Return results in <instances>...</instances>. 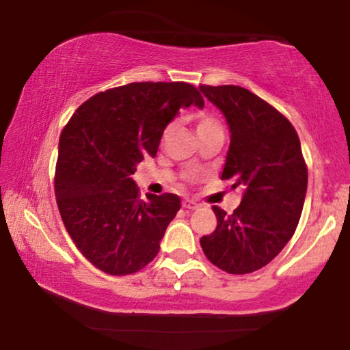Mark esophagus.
<instances>
[{
    "label": "esophagus",
    "instance_id": "esophagus-1",
    "mask_svg": "<svg viewBox=\"0 0 350 350\" xmlns=\"http://www.w3.org/2000/svg\"><path fill=\"white\" fill-rule=\"evenodd\" d=\"M182 208H184V209H198L200 204L195 203L193 200H184V201H182Z\"/></svg>",
    "mask_w": 350,
    "mask_h": 350
}]
</instances>
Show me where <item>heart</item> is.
<instances>
[{
  "label": "heart",
  "instance_id": "1",
  "mask_svg": "<svg viewBox=\"0 0 350 350\" xmlns=\"http://www.w3.org/2000/svg\"><path fill=\"white\" fill-rule=\"evenodd\" d=\"M217 126H220L219 120L214 119L213 116L198 114V117H196V130H198L200 135L201 133H206V131L213 130V128H217Z\"/></svg>",
  "mask_w": 350,
  "mask_h": 350
}]
</instances>
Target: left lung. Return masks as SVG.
Returning a JSON list of instances; mask_svg holds the SVG:
<instances>
[{"label": "left lung", "mask_w": 350, "mask_h": 350, "mask_svg": "<svg viewBox=\"0 0 350 350\" xmlns=\"http://www.w3.org/2000/svg\"><path fill=\"white\" fill-rule=\"evenodd\" d=\"M200 90L230 126L222 180L244 190L233 214L214 206L217 226L200 239L201 249L222 271L254 273L284 249L301 217L308 189L301 144L287 117L247 88L200 85Z\"/></svg>", "instance_id": "obj_1"}]
</instances>
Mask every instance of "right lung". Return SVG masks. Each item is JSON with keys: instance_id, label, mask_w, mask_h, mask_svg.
<instances>
[{"instance_id": "right-lung-1", "label": "right lung", "mask_w": 350, "mask_h": 350, "mask_svg": "<svg viewBox=\"0 0 350 350\" xmlns=\"http://www.w3.org/2000/svg\"><path fill=\"white\" fill-rule=\"evenodd\" d=\"M204 106L187 82H133L77 107L58 142L55 196L65 228L83 257L111 275L137 273L157 257L180 209L174 193L139 200L131 174L155 157L182 107Z\"/></svg>"}]
</instances>
